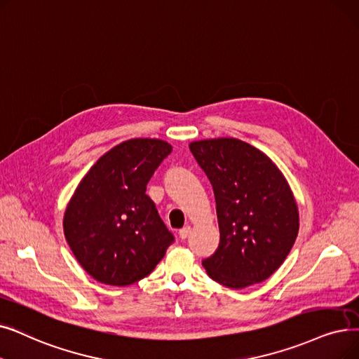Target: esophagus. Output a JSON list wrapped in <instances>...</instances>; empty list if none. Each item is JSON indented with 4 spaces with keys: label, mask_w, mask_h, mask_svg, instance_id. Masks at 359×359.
<instances>
[{
    "label": "esophagus",
    "mask_w": 359,
    "mask_h": 359,
    "mask_svg": "<svg viewBox=\"0 0 359 359\" xmlns=\"http://www.w3.org/2000/svg\"><path fill=\"white\" fill-rule=\"evenodd\" d=\"M191 230H192V229H191L189 226H186V227L180 229V230H179V238H180V239H183V241H184V239H188V236L191 235Z\"/></svg>",
    "instance_id": "esophagus-1"
}]
</instances>
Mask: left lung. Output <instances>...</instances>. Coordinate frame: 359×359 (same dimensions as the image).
I'll return each instance as SVG.
<instances>
[{
  "mask_svg": "<svg viewBox=\"0 0 359 359\" xmlns=\"http://www.w3.org/2000/svg\"><path fill=\"white\" fill-rule=\"evenodd\" d=\"M212 184L220 243L202 261L223 286L242 289L269 278L298 236L299 212L282 171L266 154L235 137L189 144Z\"/></svg>",
  "mask_w": 359,
  "mask_h": 359,
  "instance_id": "obj_1",
  "label": "left lung"
}]
</instances>
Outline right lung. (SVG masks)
<instances>
[{
    "label": "right lung",
    "instance_id": "add662e5",
    "mask_svg": "<svg viewBox=\"0 0 359 359\" xmlns=\"http://www.w3.org/2000/svg\"><path fill=\"white\" fill-rule=\"evenodd\" d=\"M170 152L171 145L161 139H130L105 152L76 188L65 212V236L83 270L98 282H139L173 243L145 194Z\"/></svg>",
    "mask_w": 359,
    "mask_h": 359
}]
</instances>
